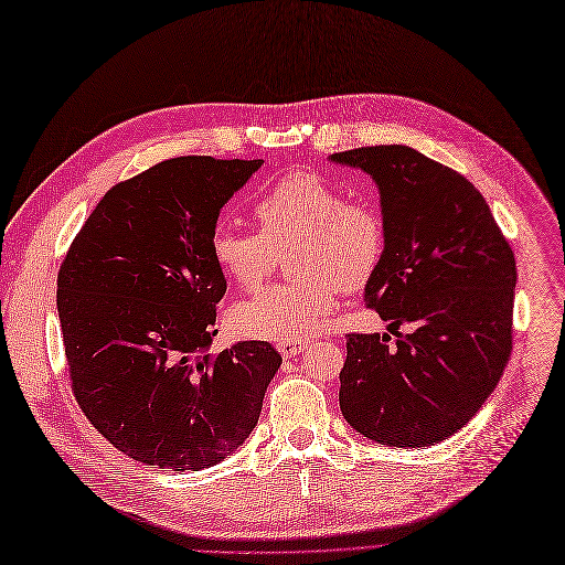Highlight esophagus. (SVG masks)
I'll list each match as a JSON object with an SVG mask.
<instances>
[{
	"label": "esophagus",
	"mask_w": 565,
	"mask_h": 565,
	"mask_svg": "<svg viewBox=\"0 0 565 565\" xmlns=\"http://www.w3.org/2000/svg\"><path fill=\"white\" fill-rule=\"evenodd\" d=\"M277 350L281 352V356L290 359V356L305 352L307 350V342L305 340H284V342L277 344Z\"/></svg>",
	"instance_id": "1"
}]
</instances>
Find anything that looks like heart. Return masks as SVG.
<instances>
[{"mask_svg":"<svg viewBox=\"0 0 565 565\" xmlns=\"http://www.w3.org/2000/svg\"><path fill=\"white\" fill-rule=\"evenodd\" d=\"M260 232L223 227L211 256L242 288L260 286L290 250L294 281L267 286L234 307L236 331L256 340H302L331 317L338 290L366 288L385 260V215L366 199H344L331 178L290 171L269 183L253 209Z\"/></svg>","mask_w":565,"mask_h":565,"instance_id":"obj_1","label":"heart"}]
</instances>
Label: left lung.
<instances>
[{"label":"left lung","instance_id":"obj_1","mask_svg":"<svg viewBox=\"0 0 565 565\" xmlns=\"http://www.w3.org/2000/svg\"><path fill=\"white\" fill-rule=\"evenodd\" d=\"M380 188L387 250L366 307L390 335L348 333L340 411L382 446H434L483 406L512 354L516 260L481 192L406 145L333 154ZM411 322V334L397 329Z\"/></svg>","mask_w":565,"mask_h":565}]
</instances>
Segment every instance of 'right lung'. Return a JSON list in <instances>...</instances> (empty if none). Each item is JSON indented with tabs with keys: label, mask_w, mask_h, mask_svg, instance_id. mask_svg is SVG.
<instances>
[{
	"label": "right lung",
	"mask_w": 565,
	"mask_h": 565,
	"mask_svg": "<svg viewBox=\"0 0 565 565\" xmlns=\"http://www.w3.org/2000/svg\"><path fill=\"white\" fill-rule=\"evenodd\" d=\"M260 163L163 159L105 192L61 263L72 394L138 462L206 469L258 425L281 354L263 340L221 354L209 344L227 290L211 256L217 215Z\"/></svg>",
	"instance_id": "1"
}]
</instances>
